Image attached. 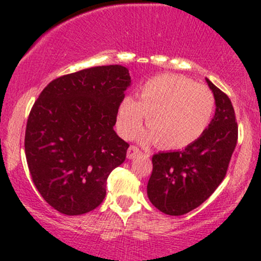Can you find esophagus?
I'll return each mask as SVG.
<instances>
[{
  "mask_svg": "<svg viewBox=\"0 0 261 261\" xmlns=\"http://www.w3.org/2000/svg\"><path fill=\"white\" fill-rule=\"evenodd\" d=\"M140 153L141 151L136 147V146H130L127 149V158L128 160H134V158H136Z\"/></svg>",
  "mask_w": 261,
  "mask_h": 261,
  "instance_id": "1",
  "label": "esophagus"
}]
</instances>
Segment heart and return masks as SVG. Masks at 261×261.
Returning a JSON list of instances; mask_svg holds the SVG:
<instances>
[{
    "instance_id": "1",
    "label": "heart",
    "mask_w": 261,
    "mask_h": 261,
    "mask_svg": "<svg viewBox=\"0 0 261 261\" xmlns=\"http://www.w3.org/2000/svg\"><path fill=\"white\" fill-rule=\"evenodd\" d=\"M214 109V94L206 86L179 74H161L141 87L137 101L130 97L121 100L116 126L130 140L147 115L149 131L142 136L143 142L158 141L163 148H182L202 136Z\"/></svg>"
}]
</instances>
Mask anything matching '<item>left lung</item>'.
Here are the masks:
<instances>
[{
  "label": "left lung",
  "instance_id": "8db88e82",
  "mask_svg": "<svg viewBox=\"0 0 261 261\" xmlns=\"http://www.w3.org/2000/svg\"><path fill=\"white\" fill-rule=\"evenodd\" d=\"M216 112L199 140L181 151L160 152L152 157L153 170L147 195L154 207L181 216L199 207L226 176L238 139L234 109L227 94L208 79Z\"/></svg>",
  "mask_w": 261,
  "mask_h": 261
}]
</instances>
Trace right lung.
<instances>
[{"label": "right lung", "instance_id": "obj_1", "mask_svg": "<svg viewBox=\"0 0 261 261\" xmlns=\"http://www.w3.org/2000/svg\"><path fill=\"white\" fill-rule=\"evenodd\" d=\"M130 85L124 66H97L51 81L33 106L27 163L35 188L56 211L83 215L106 197L108 176L126 158L128 143L114 125Z\"/></svg>", "mask_w": 261, "mask_h": 261}]
</instances>
